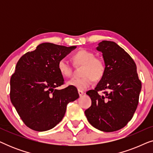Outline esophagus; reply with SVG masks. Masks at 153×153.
<instances>
[{
    "label": "esophagus",
    "mask_w": 153,
    "mask_h": 153,
    "mask_svg": "<svg viewBox=\"0 0 153 153\" xmlns=\"http://www.w3.org/2000/svg\"><path fill=\"white\" fill-rule=\"evenodd\" d=\"M78 93H79V96H82L83 94H84V93H83V91H80V90H79L78 91Z\"/></svg>",
    "instance_id": "obj_1"
}]
</instances>
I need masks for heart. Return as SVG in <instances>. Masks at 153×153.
Listing matches in <instances>:
<instances>
[{
	"label": "heart",
	"instance_id": "obj_1",
	"mask_svg": "<svg viewBox=\"0 0 153 153\" xmlns=\"http://www.w3.org/2000/svg\"><path fill=\"white\" fill-rule=\"evenodd\" d=\"M75 65H83L79 78L72 79L68 82V85L76 88L80 91L88 88L95 80H100L104 76L105 72V64L102 59L95 57L93 52L81 49L72 56ZM58 70L64 77H70L72 74V65L65 58H61L58 62Z\"/></svg>",
	"mask_w": 153,
	"mask_h": 153
}]
</instances>
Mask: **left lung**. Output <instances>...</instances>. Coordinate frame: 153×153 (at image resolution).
Segmentation results:
<instances>
[{
    "label": "left lung",
    "instance_id": "8db88e82",
    "mask_svg": "<svg viewBox=\"0 0 153 153\" xmlns=\"http://www.w3.org/2000/svg\"><path fill=\"white\" fill-rule=\"evenodd\" d=\"M97 50L102 53L105 72L95 88L87 91L92 104L85 114L96 129L111 132L122 129L132 118L141 82L134 60L116 42L102 41ZM100 91H104L103 95Z\"/></svg>",
    "mask_w": 153,
    "mask_h": 153
}]
</instances>
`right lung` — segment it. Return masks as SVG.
<instances>
[{"mask_svg":"<svg viewBox=\"0 0 153 153\" xmlns=\"http://www.w3.org/2000/svg\"><path fill=\"white\" fill-rule=\"evenodd\" d=\"M42 43L19 60L10 79V100L24 124L31 129H51L62 120L67 105L78 99L75 87L56 88L64 84L58 62L76 49Z\"/></svg>","mask_w":153,"mask_h":153,"instance_id":"right-lung-1","label":"right lung"}]
</instances>
